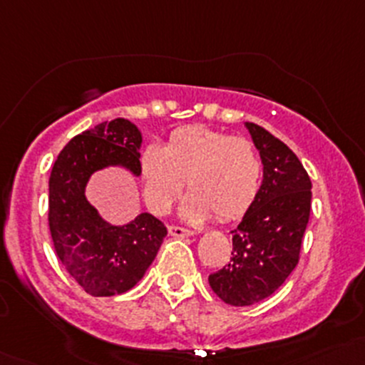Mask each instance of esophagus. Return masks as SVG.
Returning a JSON list of instances; mask_svg holds the SVG:
<instances>
[{"label":"esophagus","mask_w":365,"mask_h":365,"mask_svg":"<svg viewBox=\"0 0 365 365\" xmlns=\"http://www.w3.org/2000/svg\"><path fill=\"white\" fill-rule=\"evenodd\" d=\"M168 231H169V235L175 238L190 237V231L185 230V227H180V226H168Z\"/></svg>","instance_id":"esophagus-1"}]
</instances>
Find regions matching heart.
<instances>
[{"instance_id":"obj_1","label":"heart","mask_w":365,"mask_h":365,"mask_svg":"<svg viewBox=\"0 0 365 365\" xmlns=\"http://www.w3.org/2000/svg\"><path fill=\"white\" fill-rule=\"evenodd\" d=\"M145 200L165 213L189 182L182 215L200 222L215 213L231 220L244 215L261 182V159L249 139L206 127L178 128L168 146L152 143L141 155Z\"/></svg>"}]
</instances>
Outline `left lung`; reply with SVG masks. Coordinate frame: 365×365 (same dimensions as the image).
<instances>
[{
	"instance_id": "obj_1",
	"label": "left lung",
	"mask_w": 365,
	"mask_h": 365,
	"mask_svg": "<svg viewBox=\"0 0 365 365\" xmlns=\"http://www.w3.org/2000/svg\"><path fill=\"white\" fill-rule=\"evenodd\" d=\"M245 127L263 162V183L231 231L230 263L208 277L213 293L235 307L264 300L295 270L312 197L311 178L295 153L259 125Z\"/></svg>"
}]
</instances>
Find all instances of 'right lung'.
Wrapping results in <instances>:
<instances>
[{
    "mask_svg": "<svg viewBox=\"0 0 365 365\" xmlns=\"http://www.w3.org/2000/svg\"><path fill=\"white\" fill-rule=\"evenodd\" d=\"M141 132L123 118L104 121L67 143L49 176V230L67 272L93 297L134 288L168 235L152 213L113 226L88 203L84 189L93 173L120 165L141 175Z\"/></svg>",
    "mask_w": 365,
    "mask_h": 365,
    "instance_id": "right-lung-1",
    "label": "right lung"
}]
</instances>
